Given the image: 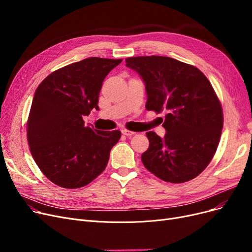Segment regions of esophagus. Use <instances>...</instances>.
I'll return each mask as SVG.
<instances>
[{
	"mask_svg": "<svg viewBox=\"0 0 252 252\" xmlns=\"http://www.w3.org/2000/svg\"><path fill=\"white\" fill-rule=\"evenodd\" d=\"M122 133H123L125 136H127V137H129V136H133V135H135V134H136L135 131L128 130V129H126V128H124V129H122Z\"/></svg>",
	"mask_w": 252,
	"mask_h": 252,
	"instance_id": "esophagus-1",
	"label": "esophagus"
}]
</instances>
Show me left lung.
I'll return each mask as SVG.
<instances>
[{"mask_svg": "<svg viewBox=\"0 0 252 252\" xmlns=\"http://www.w3.org/2000/svg\"><path fill=\"white\" fill-rule=\"evenodd\" d=\"M139 73L147 94L146 109L166 112L163 138L147 131L149 148L141 159L162 181L184 183L200 175L217 151L222 110L207 77L195 66L163 56L126 59Z\"/></svg>", "mask_w": 252, "mask_h": 252, "instance_id": "left-lung-1", "label": "left lung"}]
</instances>
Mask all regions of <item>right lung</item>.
<instances>
[{
    "mask_svg": "<svg viewBox=\"0 0 252 252\" xmlns=\"http://www.w3.org/2000/svg\"><path fill=\"white\" fill-rule=\"evenodd\" d=\"M123 59L91 57L52 72L36 88L28 121V141L42 173L67 189L96 179L121 139L119 130L87 126L83 117L99 110L104 78Z\"/></svg>",
    "mask_w": 252,
    "mask_h": 252,
    "instance_id": "1",
    "label": "right lung"
}]
</instances>
